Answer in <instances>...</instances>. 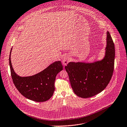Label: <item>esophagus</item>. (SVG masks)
Returning a JSON list of instances; mask_svg holds the SVG:
<instances>
[{"label":"esophagus","mask_w":127,"mask_h":127,"mask_svg":"<svg viewBox=\"0 0 127 127\" xmlns=\"http://www.w3.org/2000/svg\"><path fill=\"white\" fill-rule=\"evenodd\" d=\"M69 56H65L63 58V60H62V63L63 65H66L67 64V63H68L69 62Z\"/></svg>","instance_id":"obj_1"}]
</instances>
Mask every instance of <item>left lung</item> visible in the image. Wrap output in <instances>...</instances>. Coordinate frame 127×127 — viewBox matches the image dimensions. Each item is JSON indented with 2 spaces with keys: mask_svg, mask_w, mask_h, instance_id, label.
Wrapping results in <instances>:
<instances>
[{
  "mask_svg": "<svg viewBox=\"0 0 127 127\" xmlns=\"http://www.w3.org/2000/svg\"><path fill=\"white\" fill-rule=\"evenodd\" d=\"M105 55L94 63L69 62L65 67L74 93L78 97H93L104 90L114 69L115 49L110 34L107 32Z\"/></svg>",
  "mask_w": 127,
  "mask_h": 127,
  "instance_id": "obj_1",
  "label": "left lung"
}]
</instances>
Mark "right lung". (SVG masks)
<instances>
[{"mask_svg":"<svg viewBox=\"0 0 127 127\" xmlns=\"http://www.w3.org/2000/svg\"><path fill=\"white\" fill-rule=\"evenodd\" d=\"M9 63L13 83L20 93L26 98L35 102H44L54 94L56 75L62 70L61 61H56L39 73L30 76L21 77L14 71L11 65L10 54Z\"/></svg>","mask_w":127,"mask_h":127,"instance_id":"1","label":"right lung"}]
</instances>
